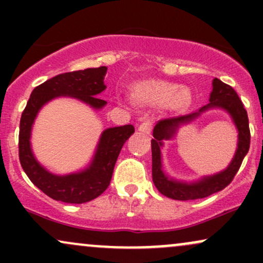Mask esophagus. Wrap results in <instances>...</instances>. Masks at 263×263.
Wrapping results in <instances>:
<instances>
[{"label": "esophagus", "instance_id": "1", "mask_svg": "<svg viewBox=\"0 0 263 263\" xmlns=\"http://www.w3.org/2000/svg\"><path fill=\"white\" fill-rule=\"evenodd\" d=\"M138 129L143 134H151V131L153 129V121L152 120H146L144 122H142L140 126H138Z\"/></svg>", "mask_w": 263, "mask_h": 263}]
</instances>
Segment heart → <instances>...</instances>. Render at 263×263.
Here are the masks:
<instances>
[{
  "label": "heart",
  "mask_w": 263,
  "mask_h": 263,
  "mask_svg": "<svg viewBox=\"0 0 263 263\" xmlns=\"http://www.w3.org/2000/svg\"><path fill=\"white\" fill-rule=\"evenodd\" d=\"M132 92L136 100L146 105H163L170 102L173 107L182 108L190 101L188 90L179 89L176 84L159 80H147L136 84Z\"/></svg>",
  "instance_id": "heart-1"
}]
</instances>
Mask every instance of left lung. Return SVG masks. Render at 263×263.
I'll list each match as a JSON object with an SVG mask.
<instances>
[{
  "label": "left lung",
  "instance_id": "1",
  "mask_svg": "<svg viewBox=\"0 0 263 263\" xmlns=\"http://www.w3.org/2000/svg\"><path fill=\"white\" fill-rule=\"evenodd\" d=\"M209 104L203 106L197 112L183 116L168 117L159 120L153 129L152 140V177L156 188L165 197L176 199V200H194V199L206 198L209 195L222 190L232 182L236 173L240 170L241 163L247 155L250 148L249 117L247 111L243 107L242 101L234 89L228 84L222 83L218 78L213 80V91L210 93ZM210 107H221L232 115L235 124L239 129V144L237 155L231 165L221 174L213 177H205L198 183L185 184L170 180L161 171L160 163V146L161 141L170 138L180 123L191 121L198 114Z\"/></svg>",
  "mask_w": 263,
  "mask_h": 263
}]
</instances>
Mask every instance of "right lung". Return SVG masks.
I'll use <instances>...</instances> for the list:
<instances>
[{
    "instance_id": "obj_1",
    "label": "right lung",
    "mask_w": 263,
    "mask_h": 263,
    "mask_svg": "<svg viewBox=\"0 0 263 263\" xmlns=\"http://www.w3.org/2000/svg\"><path fill=\"white\" fill-rule=\"evenodd\" d=\"M106 70V66L89 68L85 70L59 74L52 79H48L34 87L21 116L18 136V155L21 165L31 182L54 200L81 204L101 195L110 185L115 164L123 143L135 132L132 125L105 129L91 165L81 173L63 177L54 176L41 167L33 157L29 137L33 121L39 108L57 96H73L93 108H101L106 101L101 100L96 95L104 91L106 87L104 84Z\"/></svg>"
}]
</instances>
